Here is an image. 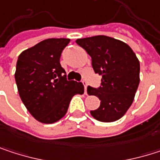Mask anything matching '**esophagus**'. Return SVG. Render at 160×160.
<instances>
[{"label": "esophagus", "mask_w": 160, "mask_h": 160, "mask_svg": "<svg viewBox=\"0 0 160 160\" xmlns=\"http://www.w3.org/2000/svg\"><path fill=\"white\" fill-rule=\"evenodd\" d=\"M82 84L84 86V91H85V94H87V82L86 81H82Z\"/></svg>", "instance_id": "34e87169"}]
</instances>
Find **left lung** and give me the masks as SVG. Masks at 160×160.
Returning a JSON list of instances; mask_svg holds the SVG:
<instances>
[{"mask_svg":"<svg viewBox=\"0 0 160 160\" xmlns=\"http://www.w3.org/2000/svg\"><path fill=\"white\" fill-rule=\"evenodd\" d=\"M76 42L92 57L95 73L102 75L97 88L88 86L87 92L101 101L92 116L102 122L119 119L133 102L140 82V63L125 42L104 35L79 39Z\"/></svg>","mask_w":160,"mask_h":160,"instance_id":"left-lung-1","label":"left lung"}]
</instances>
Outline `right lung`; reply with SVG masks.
<instances>
[{
  "label": "right lung",
  "instance_id": "1",
  "mask_svg": "<svg viewBox=\"0 0 160 160\" xmlns=\"http://www.w3.org/2000/svg\"><path fill=\"white\" fill-rule=\"evenodd\" d=\"M69 39H47L20 53L16 79L19 96L40 122L53 123L68 111L73 95L83 93L82 83L68 80L60 56Z\"/></svg>",
  "mask_w": 160,
  "mask_h": 160
}]
</instances>
